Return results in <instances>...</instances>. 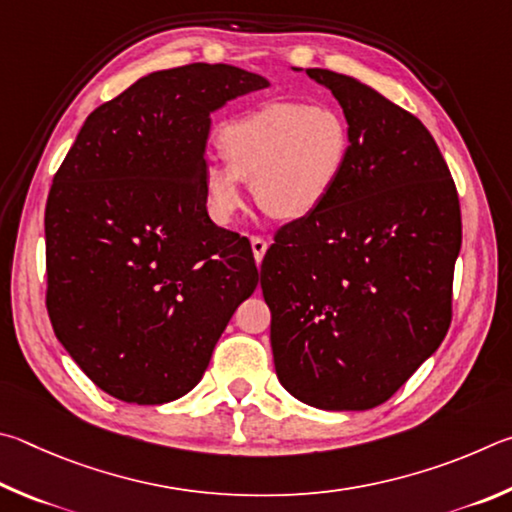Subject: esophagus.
<instances>
[{
	"label": "esophagus",
	"instance_id": "obj_1",
	"mask_svg": "<svg viewBox=\"0 0 512 512\" xmlns=\"http://www.w3.org/2000/svg\"><path fill=\"white\" fill-rule=\"evenodd\" d=\"M251 251H254L256 263H261L263 256H265V251H267V240L261 238V236H251Z\"/></svg>",
	"mask_w": 512,
	"mask_h": 512
}]
</instances>
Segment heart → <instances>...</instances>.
<instances>
[{
    "label": "heart",
    "mask_w": 512,
    "mask_h": 512,
    "mask_svg": "<svg viewBox=\"0 0 512 512\" xmlns=\"http://www.w3.org/2000/svg\"><path fill=\"white\" fill-rule=\"evenodd\" d=\"M222 161L202 170L206 209L231 224L245 206L242 182L279 220L317 213L342 184L353 155V130L333 105L272 101L224 121L218 132Z\"/></svg>",
    "instance_id": "1"
}]
</instances>
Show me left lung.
I'll return each instance as SVG.
<instances>
[{
  "mask_svg": "<svg viewBox=\"0 0 512 512\" xmlns=\"http://www.w3.org/2000/svg\"><path fill=\"white\" fill-rule=\"evenodd\" d=\"M353 130L342 184L317 213L279 231L261 265L274 369L310 407L382 405L452 321L461 209L429 130L362 80L306 69Z\"/></svg>",
  "mask_w": 512,
  "mask_h": 512,
  "instance_id": "obj_1",
  "label": "left lung"
}]
</instances>
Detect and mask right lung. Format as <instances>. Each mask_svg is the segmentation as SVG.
I'll return each mask as SVG.
<instances>
[{
    "instance_id": "right-lung-1",
    "label": "right lung",
    "mask_w": 512,
    "mask_h": 512,
    "mask_svg": "<svg viewBox=\"0 0 512 512\" xmlns=\"http://www.w3.org/2000/svg\"><path fill=\"white\" fill-rule=\"evenodd\" d=\"M270 87L233 65L161 69L87 116L53 177L47 310L98 389L164 405L191 391L258 285L249 240L209 218L211 114Z\"/></svg>"
}]
</instances>
